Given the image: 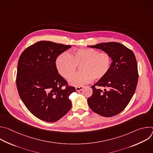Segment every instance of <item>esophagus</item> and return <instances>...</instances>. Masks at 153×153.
<instances>
[{
  "label": "esophagus",
  "mask_w": 153,
  "mask_h": 153,
  "mask_svg": "<svg viewBox=\"0 0 153 153\" xmlns=\"http://www.w3.org/2000/svg\"><path fill=\"white\" fill-rule=\"evenodd\" d=\"M83 86H76V90L77 91H80L82 90H83Z\"/></svg>",
  "instance_id": "esophagus-1"
}]
</instances>
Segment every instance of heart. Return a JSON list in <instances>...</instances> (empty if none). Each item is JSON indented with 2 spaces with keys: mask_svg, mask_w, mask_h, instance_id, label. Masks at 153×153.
Here are the masks:
<instances>
[{
  "mask_svg": "<svg viewBox=\"0 0 153 153\" xmlns=\"http://www.w3.org/2000/svg\"><path fill=\"white\" fill-rule=\"evenodd\" d=\"M111 57L106 52L93 48H80L68 54L61 53L56 59V68L60 75L68 79L75 72L77 66L81 72L71 77V85L79 86L89 83L92 79L99 80L104 78L111 65Z\"/></svg>",
  "mask_w": 153,
  "mask_h": 153,
  "instance_id": "heart-1",
  "label": "heart"
}]
</instances>
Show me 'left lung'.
<instances>
[{"label": "left lung", "mask_w": 153, "mask_h": 153, "mask_svg": "<svg viewBox=\"0 0 153 153\" xmlns=\"http://www.w3.org/2000/svg\"><path fill=\"white\" fill-rule=\"evenodd\" d=\"M89 47L109 53L113 62L106 76L91 86L93 94L87 100L88 105L102 116H116L126 107L135 93L139 78L136 57L131 50L118 42Z\"/></svg>", "instance_id": "left-lung-1"}]
</instances>
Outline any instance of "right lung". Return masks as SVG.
I'll return each instance as SVG.
<instances>
[{"mask_svg": "<svg viewBox=\"0 0 153 153\" xmlns=\"http://www.w3.org/2000/svg\"><path fill=\"white\" fill-rule=\"evenodd\" d=\"M71 45L40 41L21 54L17 65L16 85L19 96L28 110L37 118L54 122L71 108L70 95L75 87L59 73L57 57Z\"/></svg>", "mask_w": 153, "mask_h": 153, "instance_id": "obj_1", "label": "right lung"}]
</instances>
